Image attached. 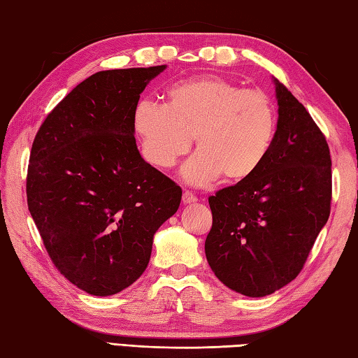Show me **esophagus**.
I'll list each match as a JSON object with an SVG mask.
<instances>
[{
    "label": "esophagus",
    "instance_id": "esophagus-1",
    "mask_svg": "<svg viewBox=\"0 0 358 358\" xmlns=\"http://www.w3.org/2000/svg\"><path fill=\"white\" fill-rule=\"evenodd\" d=\"M197 201H199V199L195 197L192 192H189V191L183 192V203H185V205H192V203H197Z\"/></svg>",
    "mask_w": 358,
    "mask_h": 358
}]
</instances>
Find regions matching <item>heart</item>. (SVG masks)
I'll list each match as a JSON object with an SVG mask.
<instances>
[{
    "instance_id": "heart-1",
    "label": "heart",
    "mask_w": 358,
    "mask_h": 358,
    "mask_svg": "<svg viewBox=\"0 0 358 358\" xmlns=\"http://www.w3.org/2000/svg\"><path fill=\"white\" fill-rule=\"evenodd\" d=\"M131 125L152 166L169 169L189 152L195 136L199 153L183 167L187 183L208 185L220 175L239 183L253 177L267 158L276 113L261 90L203 76L173 83L166 91V105L139 101Z\"/></svg>"
}]
</instances>
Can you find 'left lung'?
<instances>
[{
	"label": "left lung",
	"instance_id": "1",
	"mask_svg": "<svg viewBox=\"0 0 358 358\" xmlns=\"http://www.w3.org/2000/svg\"><path fill=\"white\" fill-rule=\"evenodd\" d=\"M278 124L253 177L209 197L208 264L228 289L261 298L292 282L331 214L326 138L289 90L273 79Z\"/></svg>",
	"mask_w": 358,
	"mask_h": 358
}]
</instances>
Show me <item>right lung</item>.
<instances>
[{
	"mask_svg": "<svg viewBox=\"0 0 358 358\" xmlns=\"http://www.w3.org/2000/svg\"><path fill=\"white\" fill-rule=\"evenodd\" d=\"M166 65L99 71L80 82L34 139L27 206L48 255L94 296L143 275L153 236L180 206L181 187L138 150L133 108Z\"/></svg>",
	"mask_w": 358,
	"mask_h": 358,
	"instance_id": "right-lung-1",
	"label": "right lung"
}]
</instances>
